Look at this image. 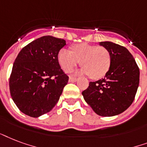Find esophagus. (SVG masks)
I'll list each match as a JSON object with an SVG mask.
<instances>
[{
	"instance_id": "esophagus-1",
	"label": "esophagus",
	"mask_w": 147,
	"mask_h": 147,
	"mask_svg": "<svg viewBox=\"0 0 147 147\" xmlns=\"http://www.w3.org/2000/svg\"><path fill=\"white\" fill-rule=\"evenodd\" d=\"M77 80V77H70L69 78V82H76Z\"/></svg>"
}]
</instances>
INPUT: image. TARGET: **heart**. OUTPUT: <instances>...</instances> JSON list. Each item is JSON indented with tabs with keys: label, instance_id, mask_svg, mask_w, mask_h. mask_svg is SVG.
<instances>
[{
	"label": "heart",
	"instance_id": "heart-1",
	"mask_svg": "<svg viewBox=\"0 0 147 147\" xmlns=\"http://www.w3.org/2000/svg\"><path fill=\"white\" fill-rule=\"evenodd\" d=\"M58 61L67 73L80 62L82 72L89 74L92 79H100L110 70L111 56L104 47L83 43L73 46L72 51L62 49L58 53Z\"/></svg>",
	"mask_w": 147,
	"mask_h": 147
}]
</instances>
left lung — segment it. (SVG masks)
Segmentation results:
<instances>
[{"instance_id":"8db88e82","label":"left lung","mask_w":147,"mask_h":147,"mask_svg":"<svg viewBox=\"0 0 147 147\" xmlns=\"http://www.w3.org/2000/svg\"><path fill=\"white\" fill-rule=\"evenodd\" d=\"M100 44L110 51V70L104 78L90 82L82 94L96 113L112 117L125 111L134 102L140 82V69L126 47L110 41Z\"/></svg>"}]
</instances>
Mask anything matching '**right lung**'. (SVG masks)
Returning a JSON list of instances; mask_svg holds the SVG:
<instances>
[{
  "mask_svg": "<svg viewBox=\"0 0 147 147\" xmlns=\"http://www.w3.org/2000/svg\"><path fill=\"white\" fill-rule=\"evenodd\" d=\"M61 38L44 36L30 42L14 61L9 87L11 97L24 114L38 117L57 104L69 77L61 70L58 53Z\"/></svg>",
  "mask_w": 147,
  "mask_h": 147,
  "instance_id": "right-lung-1",
  "label": "right lung"
}]
</instances>
